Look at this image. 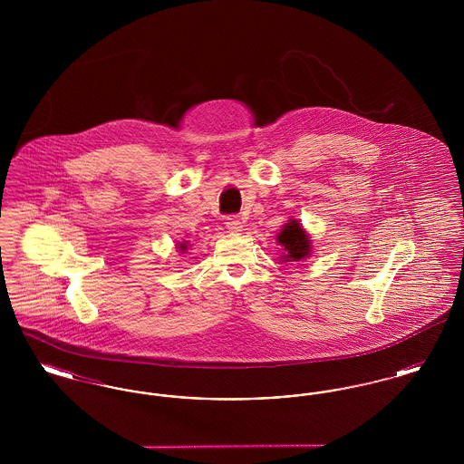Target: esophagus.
Listing matches in <instances>:
<instances>
[{"label":"esophagus","instance_id":"34e87169","mask_svg":"<svg viewBox=\"0 0 464 464\" xmlns=\"http://www.w3.org/2000/svg\"><path fill=\"white\" fill-rule=\"evenodd\" d=\"M224 224H226V229H227V231H231V233H240L243 229V222L240 221L237 216L227 218Z\"/></svg>","mask_w":464,"mask_h":464}]
</instances>
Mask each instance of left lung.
<instances>
[{
	"label": "left lung",
	"mask_w": 464,
	"mask_h": 464,
	"mask_svg": "<svg viewBox=\"0 0 464 464\" xmlns=\"http://www.w3.org/2000/svg\"><path fill=\"white\" fill-rule=\"evenodd\" d=\"M276 242L282 246V263H299L311 256V238L297 219H288L276 235Z\"/></svg>",
	"instance_id": "1"
}]
</instances>
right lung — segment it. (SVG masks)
Masks as SVG:
<instances>
[{
	"instance_id": "obj_1",
	"label": "right lung",
	"mask_w": 464,
	"mask_h": 464,
	"mask_svg": "<svg viewBox=\"0 0 464 464\" xmlns=\"http://www.w3.org/2000/svg\"><path fill=\"white\" fill-rule=\"evenodd\" d=\"M188 246H189V243H188V242H182V243H179V245H177V248H179V252H182V254H184V252H186V250H188Z\"/></svg>"
}]
</instances>
